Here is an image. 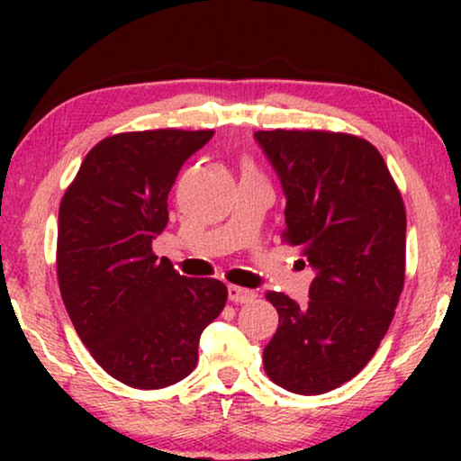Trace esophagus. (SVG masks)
Returning a JSON list of instances; mask_svg holds the SVG:
<instances>
[{
    "label": "esophagus",
    "instance_id": "esophagus-1",
    "mask_svg": "<svg viewBox=\"0 0 461 461\" xmlns=\"http://www.w3.org/2000/svg\"><path fill=\"white\" fill-rule=\"evenodd\" d=\"M258 298V294L254 289L248 287H239V285H229V300L235 302V304H249Z\"/></svg>",
    "mask_w": 461,
    "mask_h": 461
}]
</instances>
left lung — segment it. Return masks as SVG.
Returning <instances> with one entry per match:
<instances>
[{"label":"left lung","instance_id":"left-lung-1","mask_svg":"<svg viewBox=\"0 0 461 461\" xmlns=\"http://www.w3.org/2000/svg\"><path fill=\"white\" fill-rule=\"evenodd\" d=\"M285 191L281 239L317 270L311 302L268 292L279 327L264 371L295 394L342 386L375 355L405 285L407 216L386 161L361 136L256 131Z\"/></svg>","mask_w":461,"mask_h":461}]
</instances>
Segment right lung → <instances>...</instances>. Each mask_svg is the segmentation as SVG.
Masks as SVG:
<instances>
[{
	"instance_id": "add662e5",
	"label": "right lung",
	"mask_w": 461,
	"mask_h": 461,
	"mask_svg": "<svg viewBox=\"0 0 461 461\" xmlns=\"http://www.w3.org/2000/svg\"><path fill=\"white\" fill-rule=\"evenodd\" d=\"M212 136L174 128L106 136L62 194V302L94 361L131 388L185 380L197 367L201 331L229 298L222 281L182 276L153 251L182 163Z\"/></svg>"
}]
</instances>
